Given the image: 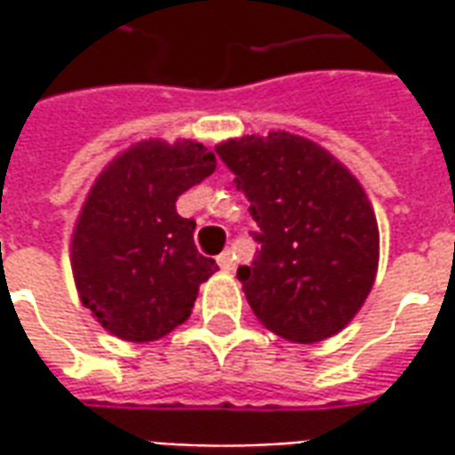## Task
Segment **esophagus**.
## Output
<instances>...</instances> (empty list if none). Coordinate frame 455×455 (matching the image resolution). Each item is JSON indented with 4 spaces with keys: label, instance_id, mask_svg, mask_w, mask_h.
Instances as JSON below:
<instances>
[{
    "label": "esophagus",
    "instance_id": "obj_1",
    "mask_svg": "<svg viewBox=\"0 0 455 455\" xmlns=\"http://www.w3.org/2000/svg\"><path fill=\"white\" fill-rule=\"evenodd\" d=\"M217 263H219V267H221V270L231 273V270L236 267V256H234V251H231V248H227V251H224V253L217 258Z\"/></svg>",
    "mask_w": 455,
    "mask_h": 455
}]
</instances>
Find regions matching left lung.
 Masks as SVG:
<instances>
[{
	"label": "left lung",
	"mask_w": 455,
	"mask_h": 455,
	"mask_svg": "<svg viewBox=\"0 0 455 455\" xmlns=\"http://www.w3.org/2000/svg\"><path fill=\"white\" fill-rule=\"evenodd\" d=\"M217 156L258 227L256 258L236 273L258 322L297 343L339 334L378 270V221L358 180L285 131L219 143Z\"/></svg>",
	"instance_id": "8db88e82"
}]
</instances>
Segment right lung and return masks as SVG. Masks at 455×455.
I'll return each instance as SVG.
<instances>
[{
    "label": "right lung",
    "mask_w": 455,
    "mask_h": 455,
    "mask_svg": "<svg viewBox=\"0 0 455 455\" xmlns=\"http://www.w3.org/2000/svg\"><path fill=\"white\" fill-rule=\"evenodd\" d=\"M217 168L195 140H143L97 178L73 234L83 305L124 341H156L189 315L219 267L195 246V221L175 202Z\"/></svg>",
    "instance_id": "right-lung-1"
}]
</instances>
